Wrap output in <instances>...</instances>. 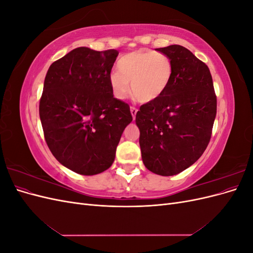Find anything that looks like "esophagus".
Wrapping results in <instances>:
<instances>
[{
	"label": "esophagus",
	"instance_id": "1",
	"mask_svg": "<svg viewBox=\"0 0 253 253\" xmlns=\"http://www.w3.org/2000/svg\"><path fill=\"white\" fill-rule=\"evenodd\" d=\"M137 110L135 106H131V114H132V116H133V119H135L136 118V114H137Z\"/></svg>",
	"mask_w": 253,
	"mask_h": 253
}]
</instances>
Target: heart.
I'll use <instances>...</instances> for the list:
<instances>
[{
	"label": "heart",
	"instance_id": "1",
	"mask_svg": "<svg viewBox=\"0 0 253 253\" xmlns=\"http://www.w3.org/2000/svg\"><path fill=\"white\" fill-rule=\"evenodd\" d=\"M117 71L110 76L113 95L124 99L129 91L137 100L147 103L163 95L172 78L173 64L164 53L135 50L126 53L117 62Z\"/></svg>",
	"mask_w": 253,
	"mask_h": 253
}]
</instances>
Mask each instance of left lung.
<instances>
[{
    "label": "left lung",
    "mask_w": 253,
    "mask_h": 253,
    "mask_svg": "<svg viewBox=\"0 0 253 253\" xmlns=\"http://www.w3.org/2000/svg\"><path fill=\"white\" fill-rule=\"evenodd\" d=\"M173 64L163 95L136 114L142 162L151 172L171 176L192 166L211 138L216 95L209 67L180 45L156 48Z\"/></svg>",
    "instance_id": "left-lung-1"
}]
</instances>
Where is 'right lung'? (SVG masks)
I'll use <instances>...</instances> for the list:
<instances>
[{"mask_svg": "<svg viewBox=\"0 0 253 253\" xmlns=\"http://www.w3.org/2000/svg\"><path fill=\"white\" fill-rule=\"evenodd\" d=\"M118 53L75 48L49 66L44 80L39 113L45 141L61 165L81 175L109 169L133 120L110 85Z\"/></svg>", "mask_w": 253, "mask_h": 253, "instance_id": "1", "label": "right lung"}]
</instances>
